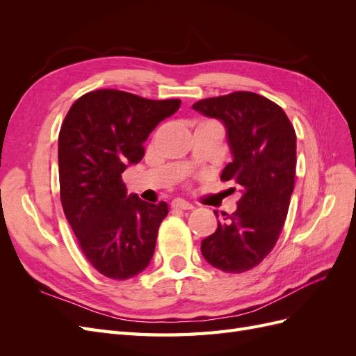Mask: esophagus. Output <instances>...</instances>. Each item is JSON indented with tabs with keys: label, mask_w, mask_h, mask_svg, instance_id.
Returning <instances> with one entry per match:
<instances>
[{
	"label": "esophagus",
	"mask_w": 356,
	"mask_h": 356,
	"mask_svg": "<svg viewBox=\"0 0 356 356\" xmlns=\"http://www.w3.org/2000/svg\"><path fill=\"white\" fill-rule=\"evenodd\" d=\"M172 208L175 209H182V211H188V209H193L195 207L193 204L184 199H175L172 200Z\"/></svg>",
	"instance_id": "obj_1"
}]
</instances>
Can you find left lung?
I'll return each mask as SVG.
<instances>
[{"mask_svg": "<svg viewBox=\"0 0 356 356\" xmlns=\"http://www.w3.org/2000/svg\"><path fill=\"white\" fill-rule=\"evenodd\" d=\"M193 110L224 124L232 161L221 179H233L241 191L238 209L222 213L200 251L218 270L242 273L264 260L282 232L294 191V127L281 106L252 92L202 99Z\"/></svg>", "mask_w": 356, "mask_h": 356, "instance_id": "obj_1", "label": "left lung"}]
</instances>
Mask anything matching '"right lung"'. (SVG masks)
I'll use <instances>...</instances> for the list:
<instances>
[{
    "mask_svg": "<svg viewBox=\"0 0 356 356\" xmlns=\"http://www.w3.org/2000/svg\"><path fill=\"white\" fill-rule=\"evenodd\" d=\"M179 99L152 101L113 89L83 95L59 132L63 212L84 257L101 275L124 281L152 261L166 202L127 195L122 174L141 161L156 126L175 114Z\"/></svg>",
    "mask_w": 356,
    "mask_h": 356,
    "instance_id": "1",
    "label": "right lung"
}]
</instances>
